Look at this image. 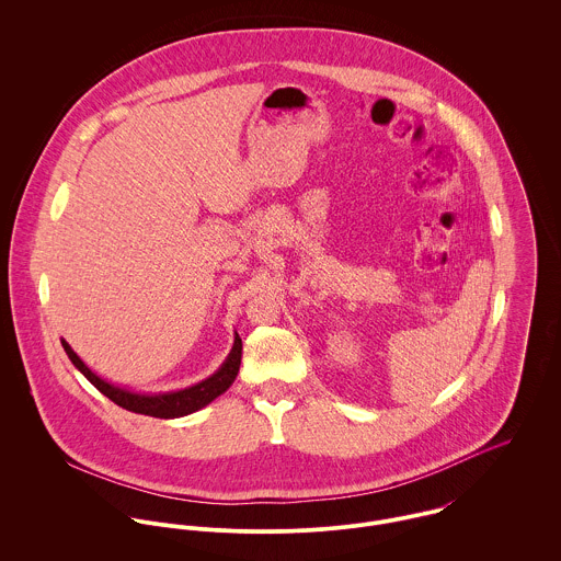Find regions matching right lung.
Returning <instances> with one entry per match:
<instances>
[{
	"instance_id": "add662e5",
	"label": "right lung",
	"mask_w": 561,
	"mask_h": 561,
	"mask_svg": "<svg viewBox=\"0 0 561 561\" xmlns=\"http://www.w3.org/2000/svg\"><path fill=\"white\" fill-rule=\"evenodd\" d=\"M60 341H62V347H65L67 356L71 358V363L90 380V385H94L105 398H110L114 403H118L121 408H125L129 412L158 416V419H179V416H185V414H192V412L205 408L207 403L220 398L236 382L238 371H240L241 339L240 334L236 332V341H233V347H231L227 360L209 378H205V380H201V382H196L187 389H179V391L138 393V391H129L125 387L112 385V382L103 380L101 376H96L73 352V347L65 339H60Z\"/></svg>"
}]
</instances>
